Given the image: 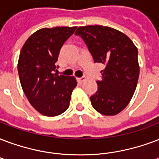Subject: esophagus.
I'll use <instances>...</instances> for the list:
<instances>
[{
    "label": "esophagus",
    "instance_id": "obj_1",
    "mask_svg": "<svg viewBox=\"0 0 159 159\" xmlns=\"http://www.w3.org/2000/svg\"><path fill=\"white\" fill-rule=\"evenodd\" d=\"M77 80L79 81L80 82H84L85 80H86V77H79V78H77Z\"/></svg>",
    "mask_w": 159,
    "mask_h": 159
}]
</instances>
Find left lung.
Segmentation results:
<instances>
[{
    "label": "left lung",
    "instance_id": "obj_1",
    "mask_svg": "<svg viewBox=\"0 0 159 159\" xmlns=\"http://www.w3.org/2000/svg\"><path fill=\"white\" fill-rule=\"evenodd\" d=\"M79 36L93 56L94 62L103 64L98 91L91 96L93 108L101 114L113 116L129 103L139 77L138 49L121 31L103 26H79Z\"/></svg>",
    "mask_w": 159,
    "mask_h": 159
}]
</instances>
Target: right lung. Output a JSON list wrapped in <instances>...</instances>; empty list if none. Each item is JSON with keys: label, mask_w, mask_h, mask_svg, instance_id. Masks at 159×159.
<instances>
[{"label": "right lung", "mask_w": 159, "mask_h": 159, "mask_svg": "<svg viewBox=\"0 0 159 159\" xmlns=\"http://www.w3.org/2000/svg\"><path fill=\"white\" fill-rule=\"evenodd\" d=\"M74 27L43 28L26 40L18 61V74L23 92L31 106L42 115L55 117L68 108L74 77L54 73L61 47L74 33Z\"/></svg>", "instance_id": "add662e5"}]
</instances>
